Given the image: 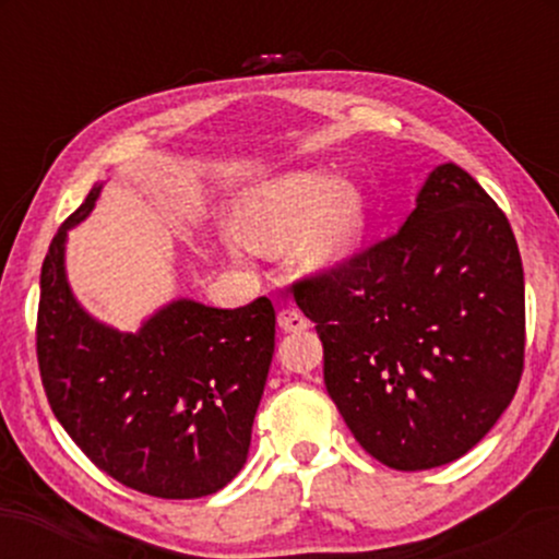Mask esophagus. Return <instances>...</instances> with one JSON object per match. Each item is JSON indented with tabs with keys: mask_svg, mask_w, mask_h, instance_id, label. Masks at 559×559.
Returning <instances> with one entry per match:
<instances>
[{
	"mask_svg": "<svg viewBox=\"0 0 559 559\" xmlns=\"http://www.w3.org/2000/svg\"><path fill=\"white\" fill-rule=\"evenodd\" d=\"M278 325H281V331H286V333H301V331H307L310 320L301 316L299 310L286 307V310L278 312Z\"/></svg>",
	"mask_w": 559,
	"mask_h": 559,
	"instance_id": "1",
	"label": "esophagus"
}]
</instances>
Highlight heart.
<instances>
[{
	"label": "heart",
	"mask_w": 559,
	"mask_h": 559,
	"mask_svg": "<svg viewBox=\"0 0 559 559\" xmlns=\"http://www.w3.org/2000/svg\"><path fill=\"white\" fill-rule=\"evenodd\" d=\"M236 228L243 243L267 254L301 241V262L325 271L355 252L365 230V199L329 173H288L243 199Z\"/></svg>",
	"instance_id": "heart-1"
}]
</instances>
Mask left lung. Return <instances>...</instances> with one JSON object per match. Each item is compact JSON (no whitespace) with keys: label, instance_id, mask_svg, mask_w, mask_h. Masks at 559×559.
<instances>
[{"label":"left lung","instance_id":"8db88e82","mask_svg":"<svg viewBox=\"0 0 559 559\" xmlns=\"http://www.w3.org/2000/svg\"><path fill=\"white\" fill-rule=\"evenodd\" d=\"M323 381L360 447L394 471L463 457L515 396L525 286L515 234L460 165H439L386 239L292 284Z\"/></svg>","mask_w":559,"mask_h":559}]
</instances>
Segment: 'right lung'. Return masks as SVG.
<instances>
[{
  "instance_id": "obj_1",
  "label": "right lung",
  "mask_w": 559,
  "mask_h": 559,
  "mask_svg": "<svg viewBox=\"0 0 559 559\" xmlns=\"http://www.w3.org/2000/svg\"><path fill=\"white\" fill-rule=\"evenodd\" d=\"M99 186L62 223L41 265L36 357L49 407L107 476L159 499L221 491L247 463L275 346V310L178 299L139 333L94 320L66 278L68 228L92 213Z\"/></svg>"
}]
</instances>
